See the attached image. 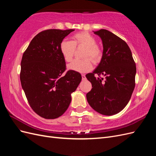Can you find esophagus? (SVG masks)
I'll return each instance as SVG.
<instances>
[{
	"mask_svg": "<svg viewBox=\"0 0 156 156\" xmlns=\"http://www.w3.org/2000/svg\"><path fill=\"white\" fill-rule=\"evenodd\" d=\"M81 76H82V79H83V80H84V79H86L85 75H84V74H82V75H81Z\"/></svg>",
	"mask_w": 156,
	"mask_h": 156,
	"instance_id": "esophagus-1",
	"label": "esophagus"
}]
</instances>
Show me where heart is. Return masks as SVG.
Masks as SVG:
<instances>
[{
    "label": "heart",
    "instance_id": "b5f03b06",
    "mask_svg": "<svg viewBox=\"0 0 156 156\" xmlns=\"http://www.w3.org/2000/svg\"><path fill=\"white\" fill-rule=\"evenodd\" d=\"M84 47L83 60L75 59L68 65L69 70L79 73H86L92 68V62H98L100 59L102 52L100 47L96 45V40L88 32L76 33L72 37V41L63 40L60 44V51L66 62H70L75 53V48Z\"/></svg>",
    "mask_w": 156,
    "mask_h": 156
}]
</instances>
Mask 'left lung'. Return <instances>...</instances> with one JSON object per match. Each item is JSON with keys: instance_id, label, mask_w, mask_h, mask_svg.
Segmentation results:
<instances>
[{"instance_id": "8db88e82", "label": "left lung", "mask_w": 156, "mask_h": 156, "mask_svg": "<svg viewBox=\"0 0 156 156\" xmlns=\"http://www.w3.org/2000/svg\"><path fill=\"white\" fill-rule=\"evenodd\" d=\"M101 37L103 55L92 73L86 75L92 88L87 94L89 105L101 115L111 116L127 105L135 86L136 66L129 46L120 37L105 29L95 31ZM97 74L106 77H95Z\"/></svg>"}]
</instances>
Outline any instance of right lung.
<instances>
[{"label":"right lung","instance_id":"add662e5","mask_svg":"<svg viewBox=\"0 0 156 156\" xmlns=\"http://www.w3.org/2000/svg\"><path fill=\"white\" fill-rule=\"evenodd\" d=\"M74 29H49L37 34L23 55L20 80L27 100L36 114L46 119L62 116L72 101L71 94L81 75L68 71L60 44Z\"/></svg>","mask_w":156,"mask_h":156}]
</instances>
